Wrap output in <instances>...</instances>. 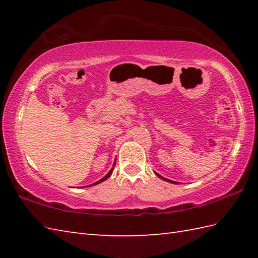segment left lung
Returning <instances> with one entry per match:
<instances>
[{"label":"left lung","mask_w":258,"mask_h":258,"mask_svg":"<svg viewBox=\"0 0 258 258\" xmlns=\"http://www.w3.org/2000/svg\"><path fill=\"white\" fill-rule=\"evenodd\" d=\"M155 174H156V175H157V176H158V177H160V178H162V179H164V180H166V182H169V183H173V184H177L176 182H174V180H171V179H167V178H164L163 176H161V175H158L157 173H155Z\"/></svg>","instance_id":"obj_1"}]
</instances>
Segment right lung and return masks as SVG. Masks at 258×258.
I'll list each match as a JSON object with an SVG mask.
<instances>
[{
  "label": "right lung",
  "instance_id": "right-lung-1",
  "mask_svg": "<svg viewBox=\"0 0 258 258\" xmlns=\"http://www.w3.org/2000/svg\"><path fill=\"white\" fill-rule=\"evenodd\" d=\"M114 166H115V163H114V165H113V167L111 168V171H109L106 175H105V176H104L102 179H100V180H97V182H95L94 184H92V185H89V186H93V185H96V184H100V183H102V182H104V180H105V179H107L109 176H111V174H112V172H113V168H114Z\"/></svg>",
  "mask_w": 258,
  "mask_h": 258
}]
</instances>
